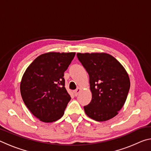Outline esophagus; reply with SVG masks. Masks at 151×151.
I'll return each mask as SVG.
<instances>
[{
  "label": "esophagus",
  "mask_w": 151,
  "mask_h": 151,
  "mask_svg": "<svg viewBox=\"0 0 151 151\" xmlns=\"http://www.w3.org/2000/svg\"><path fill=\"white\" fill-rule=\"evenodd\" d=\"M80 92H81V88H79V87H78L76 89V90H75V91H74V93H75V96H77L78 94H79V93H80Z\"/></svg>",
  "instance_id": "34e87169"
}]
</instances>
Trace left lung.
<instances>
[{
	"instance_id": "1",
	"label": "left lung",
	"mask_w": 151,
	"mask_h": 151,
	"mask_svg": "<svg viewBox=\"0 0 151 151\" xmlns=\"http://www.w3.org/2000/svg\"><path fill=\"white\" fill-rule=\"evenodd\" d=\"M76 56L89 75L92 100L84 106L86 115L101 122L113 118L123 106L129 91L126 70L107 53H77Z\"/></svg>"
}]
</instances>
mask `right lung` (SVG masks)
<instances>
[{
  "instance_id": "add662e5",
  "label": "right lung",
  "mask_w": 151,
  "mask_h": 151,
  "mask_svg": "<svg viewBox=\"0 0 151 151\" xmlns=\"http://www.w3.org/2000/svg\"><path fill=\"white\" fill-rule=\"evenodd\" d=\"M75 52L45 53L35 58L25 70L20 82V94L27 108L45 122L57 121L70 96L65 88L64 73Z\"/></svg>"
}]
</instances>
